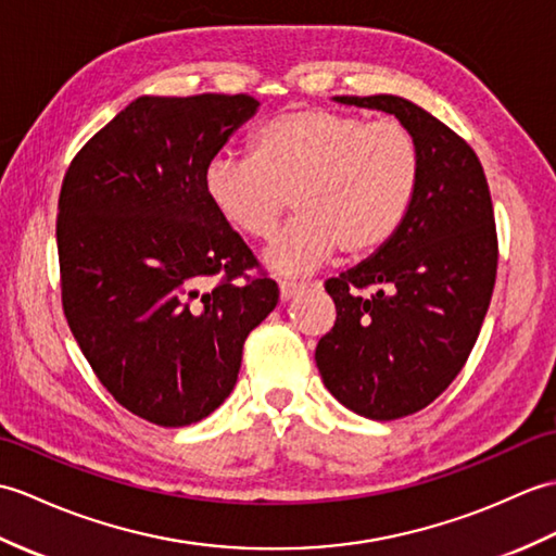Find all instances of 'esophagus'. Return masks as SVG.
Segmentation results:
<instances>
[{
	"label": "esophagus",
	"mask_w": 556,
	"mask_h": 556,
	"mask_svg": "<svg viewBox=\"0 0 556 556\" xmlns=\"http://www.w3.org/2000/svg\"><path fill=\"white\" fill-rule=\"evenodd\" d=\"M278 290H280V302H290L292 298H298V294L304 290V286H302V282H286V280H282Z\"/></svg>",
	"instance_id": "1"
}]
</instances>
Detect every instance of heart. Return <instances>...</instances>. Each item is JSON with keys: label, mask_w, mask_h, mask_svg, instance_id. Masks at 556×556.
<instances>
[{"label": "heart", "mask_w": 556, "mask_h": 556, "mask_svg": "<svg viewBox=\"0 0 556 556\" xmlns=\"http://www.w3.org/2000/svg\"><path fill=\"white\" fill-rule=\"evenodd\" d=\"M421 185V150L397 121L304 106L266 121L252 156L216 154L204 190L218 216L254 240L274 236L290 200L298 218L268 247L282 276H306L338 252L366 256L388 244Z\"/></svg>", "instance_id": "obj_1"}]
</instances>
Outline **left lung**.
Returning <instances> with one entry per match:
<instances>
[{
  "label": "left lung",
  "instance_id": "1",
  "mask_svg": "<svg viewBox=\"0 0 556 556\" xmlns=\"http://www.w3.org/2000/svg\"><path fill=\"white\" fill-rule=\"evenodd\" d=\"M336 102L392 114L421 150V185L402 228L326 280L338 318L316 344L332 397L392 421L445 392L473 350L497 276L495 214L476 152L445 123L394 94ZM366 287L375 292H355Z\"/></svg>",
  "mask_w": 556,
  "mask_h": 556
}]
</instances>
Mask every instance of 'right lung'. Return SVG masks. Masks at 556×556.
Instances as JSON below:
<instances>
[{
    "label": "right lung",
    "mask_w": 556,
    "mask_h": 556,
    "mask_svg": "<svg viewBox=\"0 0 556 556\" xmlns=\"http://www.w3.org/2000/svg\"><path fill=\"white\" fill-rule=\"evenodd\" d=\"M256 109L250 94L138 97L61 185L68 328L111 397L156 426L218 409L247 336L278 304L276 280L247 274L258 262L204 190L206 164Z\"/></svg>",
    "instance_id": "1"
}]
</instances>
